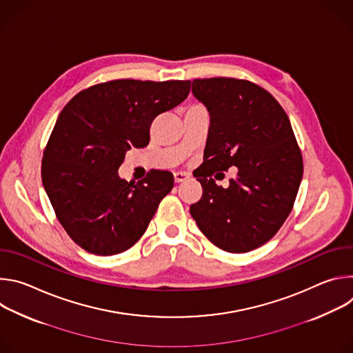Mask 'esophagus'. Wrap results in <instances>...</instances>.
<instances>
[{"label":"esophagus","instance_id":"esophagus-1","mask_svg":"<svg viewBox=\"0 0 353 353\" xmlns=\"http://www.w3.org/2000/svg\"><path fill=\"white\" fill-rule=\"evenodd\" d=\"M173 176H174L176 183H181V181H185L187 179H190V174L184 173V172H176Z\"/></svg>","mask_w":353,"mask_h":353}]
</instances>
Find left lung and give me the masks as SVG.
I'll use <instances>...</instances> for the list:
<instances>
[{
  "label": "left lung",
  "instance_id": "obj_1",
  "mask_svg": "<svg viewBox=\"0 0 353 353\" xmlns=\"http://www.w3.org/2000/svg\"><path fill=\"white\" fill-rule=\"evenodd\" d=\"M191 92L210 113V130L195 176L203 196L190 214L216 247L247 253L272 239L290 214L303 176L300 149L285 110L261 86L210 78L194 79ZM232 165L238 176L223 189L212 176Z\"/></svg>",
  "mask_w": 353,
  "mask_h": 353
}]
</instances>
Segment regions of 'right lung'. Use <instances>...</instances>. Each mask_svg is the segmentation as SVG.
<instances>
[{
  "instance_id": "right-lung-1",
  "label": "right lung",
  "mask_w": 353,
  "mask_h": 353,
  "mask_svg": "<svg viewBox=\"0 0 353 353\" xmlns=\"http://www.w3.org/2000/svg\"><path fill=\"white\" fill-rule=\"evenodd\" d=\"M190 85L110 81L79 92L60 113L43 154V187L65 232L89 253L113 256L132 247L172 191L168 170L128 183L119 168L131 146L149 143L150 124L180 105Z\"/></svg>"
}]
</instances>
